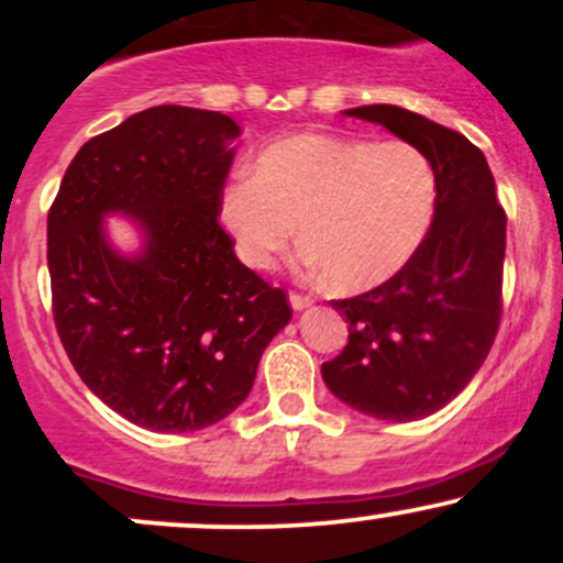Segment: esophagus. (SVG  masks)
I'll return each mask as SVG.
<instances>
[{"label": "esophagus", "mask_w": 563, "mask_h": 563, "mask_svg": "<svg viewBox=\"0 0 563 563\" xmlns=\"http://www.w3.org/2000/svg\"><path fill=\"white\" fill-rule=\"evenodd\" d=\"M288 301H290V307L296 309V312H301V309L312 307V299H309V296H301V294H290Z\"/></svg>", "instance_id": "esophagus-1"}]
</instances>
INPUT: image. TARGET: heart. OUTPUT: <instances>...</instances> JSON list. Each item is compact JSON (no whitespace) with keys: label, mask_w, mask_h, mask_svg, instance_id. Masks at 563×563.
Returning a JSON list of instances; mask_svg holds the SVG:
<instances>
[{"label":"heart","mask_w":563,"mask_h":563,"mask_svg":"<svg viewBox=\"0 0 563 563\" xmlns=\"http://www.w3.org/2000/svg\"><path fill=\"white\" fill-rule=\"evenodd\" d=\"M437 211V172L421 147L335 134H294L232 177L219 222L238 260L269 269L296 235L301 264L333 288L367 290L402 273Z\"/></svg>","instance_id":"heart-1"}]
</instances>
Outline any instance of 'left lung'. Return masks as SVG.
<instances>
[{"label": "left lung", "mask_w": 563, "mask_h": 563, "mask_svg": "<svg viewBox=\"0 0 563 563\" xmlns=\"http://www.w3.org/2000/svg\"><path fill=\"white\" fill-rule=\"evenodd\" d=\"M344 115L421 147L437 172V211L402 273L333 301L349 322V344L322 365V380L363 416L418 421L466 389L493 346L506 214L487 158L463 134L397 106L349 108Z\"/></svg>", "instance_id": "obj_1"}]
</instances>
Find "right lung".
Returning a JSON list of instances; mask_svg holds the SVG:
<instances>
[{"label":"right lung","mask_w":563,"mask_h":563,"mask_svg":"<svg viewBox=\"0 0 563 563\" xmlns=\"http://www.w3.org/2000/svg\"><path fill=\"white\" fill-rule=\"evenodd\" d=\"M241 126L219 111L156 106L97 134L70 161L47 217L55 325L70 365L140 429L214 426L249 397L290 322L219 228ZM139 232L119 250L107 217Z\"/></svg>","instance_id":"1"}]
</instances>
